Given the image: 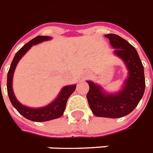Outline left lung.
<instances>
[{"label": "left lung", "instance_id": "8db88e82", "mask_svg": "<svg viewBox=\"0 0 153 153\" xmlns=\"http://www.w3.org/2000/svg\"><path fill=\"white\" fill-rule=\"evenodd\" d=\"M114 55L126 65L128 76L121 88L115 93L107 92L102 86L86 81L90 90L86 94L90 108L97 117L119 118L128 115L142 98L145 89L144 67L137 51L128 41L117 35L107 34Z\"/></svg>", "mask_w": 153, "mask_h": 153}]
</instances>
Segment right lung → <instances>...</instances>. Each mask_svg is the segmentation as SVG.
<instances>
[{
    "label": "right lung",
    "instance_id": "right-lung-1",
    "mask_svg": "<svg viewBox=\"0 0 153 153\" xmlns=\"http://www.w3.org/2000/svg\"><path fill=\"white\" fill-rule=\"evenodd\" d=\"M51 39V36H38L35 37L34 39L30 40L28 43L24 45L19 51L16 52L13 62L11 63L10 68L8 72L7 76V91L9 100L13 105V107L20 113L25 118L28 119L32 121H38V122H43V121H51L53 119L59 118L62 116L64 113L66 105H67V99L71 95L76 88V84L74 85H68L62 87L60 91L59 94H58L55 100L47 105L45 106L39 107V108H32V107L26 106L25 105L21 104L17 98H16L13 89V79L14 71L18 62L20 59L27 53V51L32 48L33 45H36L40 44L42 42L48 41Z\"/></svg>",
    "mask_w": 153,
    "mask_h": 153
}]
</instances>
